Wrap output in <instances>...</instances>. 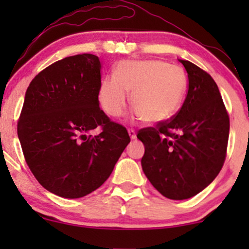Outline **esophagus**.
Segmentation results:
<instances>
[{
	"label": "esophagus",
	"instance_id": "1",
	"mask_svg": "<svg viewBox=\"0 0 249 249\" xmlns=\"http://www.w3.org/2000/svg\"><path fill=\"white\" fill-rule=\"evenodd\" d=\"M127 132H128V136H130V138H131V139H134V138H136V131H134L133 128H128Z\"/></svg>",
	"mask_w": 249,
	"mask_h": 249
}]
</instances>
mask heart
<instances>
[{
	"label": "heart",
	"mask_w": 249,
	"mask_h": 249,
	"mask_svg": "<svg viewBox=\"0 0 249 249\" xmlns=\"http://www.w3.org/2000/svg\"><path fill=\"white\" fill-rule=\"evenodd\" d=\"M187 87L185 71L157 59H125L117 63L113 76L101 82L98 101L103 110L117 118L124 113L131 92L137 116L158 123L177 112Z\"/></svg>",
	"instance_id": "1"
}]
</instances>
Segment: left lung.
I'll return each instance as SVG.
<instances>
[{
  "instance_id": "obj_1",
  "label": "left lung",
  "mask_w": 249,
  "mask_h": 249,
  "mask_svg": "<svg viewBox=\"0 0 249 249\" xmlns=\"http://www.w3.org/2000/svg\"><path fill=\"white\" fill-rule=\"evenodd\" d=\"M187 71V95L167 121L142 128V167L151 184L172 200L192 198L222 168L227 153L230 116L218 85L206 71L179 59Z\"/></svg>"
}]
</instances>
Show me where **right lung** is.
<instances>
[{
    "instance_id": "obj_1",
    "label": "right lung",
    "mask_w": 249,
    "mask_h": 249,
    "mask_svg": "<svg viewBox=\"0 0 249 249\" xmlns=\"http://www.w3.org/2000/svg\"><path fill=\"white\" fill-rule=\"evenodd\" d=\"M101 61L65 57L42 70L27 89L17 134L37 181L62 198L101 187L130 142L126 128L99 107ZM101 127L97 136L88 135Z\"/></svg>"
}]
</instances>
